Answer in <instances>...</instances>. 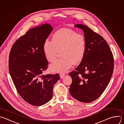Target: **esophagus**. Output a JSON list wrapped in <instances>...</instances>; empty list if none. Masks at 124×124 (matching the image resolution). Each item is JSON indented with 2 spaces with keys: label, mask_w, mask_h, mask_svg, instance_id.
<instances>
[{
  "label": "esophagus",
  "mask_w": 124,
  "mask_h": 124,
  "mask_svg": "<svg viewBox=\"0 0 124 124\" xmlns=\"http://www.w3.org/2000/svg\"><path fill=\"white\" fill-rule=\"evenodd\" d=\"M59 75H60V77L61 78H63L64 77V76H65V74L64 73H60Z\"/></svg>",
  "instance_id": "1"
}]
</instances>
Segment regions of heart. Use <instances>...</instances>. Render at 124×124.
I'll return each instance as SVG.
<instances>
[{"label":"heart","instance_id":"heart-1","mask_svg":"<svg viewBox=\"0 0 124 124\" xmlns=\"http://www.w3.org/2000/svg\"><path fill=\"white\" fill-rule=\"evenodd\" d=\"M43 50L46 59L54 62L58 52L62 56L50 67L53 72H63L83 60L86 50L85 36L68 29H61L54 32L52 40H46Z\"/></svg>","mask_w":124,"mask_h":124}]
</instances>
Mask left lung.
Masks as SVG:
<instances>
[{
    "label": "left lung",
    "instance_id": "1",
    "mask_svg": "<svg viewBox=\"0 0 124 124\" xmlns=\"http://www.w3.org/2000/svg\"><path fill=\"white\" fill-rule=\"evenodd\" d=\"M74 27L83 30L86 50L75 70L69 73L72 78L69 91L76 100L91 103L100 96L109 83L113 71V56L102 36L86 25Z\"/></svg>",
    "mask_w": 124,
    "mask_h": 124
}]
</instances>
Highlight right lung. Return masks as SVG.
I'll list each match as a JSON object with an SVG mask.
<instances>
[{
	"instance_id": "add662e5",
	"label": "right lung",
	"mask_w": 124,
	"mask_h": 124,
	"mask_svg": "<svg viewBox=\"0 0 124 124\" xmlns=\"http://www.w3.org/2000/svg\"><path fill=\"white\" fill-rule=\"evenodd\" d=\"M53 30L49 24L30 29L16 41L9 55V71L18 93L35 106L52 99L54 84L60 79L58 73L42 74L48 65L43 46Z\"/></svg>"
}]
</instances>
